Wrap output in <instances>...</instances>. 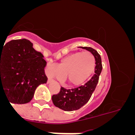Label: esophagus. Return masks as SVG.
Wrapping results in <instances>:
<instances>
[{
  "label": "esophagus",
  "mask_w": 135,
  "mask_h": 135,
  "mask_svg": "<svg viewBox=\"0 0 135 135\" xmlns=\"http://www.w3.org/2000/svg\"><path fill=\"white\" fill-rule=\"evenodd\" d=\"M51 81H52V80H51V78H49V79H48V82H48V83H50V82H51Z\"/></svg>",
  "instance_id": "34e87169"
}]
</instances>
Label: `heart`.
Segmentation results:
<instances>
[{
    "instance_id": "heart-1",
    "label": "heart",
    "mask_w": 135,
    "mask_h": 135,
    "mask_svg": "<svg viewBox=\"0 0 135 135\" xmlns=\"http://www.w3.org/2000/svg\"><path fill=\"white\" fill-rule=\"evenodd\" d=\"M95 69V59L89 51L76 52L62 59L59 65L48 64L46 74L60 81L67 80L71 86L82 84L90 78Z\"/></svg>"
}]
</instances>
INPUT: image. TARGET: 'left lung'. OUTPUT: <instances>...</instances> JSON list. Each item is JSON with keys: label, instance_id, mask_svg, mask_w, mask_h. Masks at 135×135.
<instances>
[{"label": "left lung", "instance_id": "obj_1", "mask_svg": "<svg viewBox=\"0 0 135 135\" xmlns=\"http://www.w3.org/2000/svg\"><path fill=\"white\" fill-rule=\"evenodd\" d=\"M80 48L90 51L95 59V74L84 85L72 89H66L61 87L59 93L52 96V101L56 107L67 112L79 109L89 101L99 82V75L102 70L101 58L97 51L91 47Z\"/></svg>", "mask_w": 135, "mask_h": 135}]
</instances>
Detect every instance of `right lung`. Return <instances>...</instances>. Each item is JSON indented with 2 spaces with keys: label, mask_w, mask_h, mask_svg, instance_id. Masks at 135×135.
Returning <instances> with one entry per match:
<instances>
[{
  "label": "right lung",
  "mask_w": 135,
  "mask_h": 135,
  "mask_svg": "<svg viewBox=\"0 0 135 135\" xmlns=\"http://www.w3.org/2000/svg\"><path fill=\"white\" fill-rule=\"evenodd\" d=\"M32 46L28 40L20 39L0 46V94L4 92L9 103H29L37 87L47 82L46 61Z\"/></svg>",
  "instance_id": "1"
}]
</instances>
